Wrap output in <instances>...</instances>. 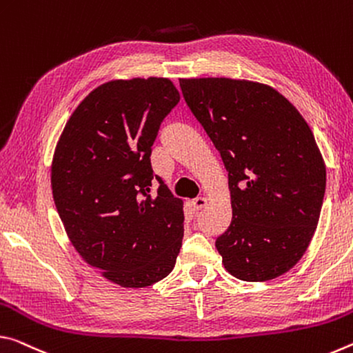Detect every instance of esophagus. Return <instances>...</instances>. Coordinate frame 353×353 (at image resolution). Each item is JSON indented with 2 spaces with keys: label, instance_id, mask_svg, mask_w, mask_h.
Listing matches in <instances>:
<instances>
[{
  "label": "esophagus",
  "instance_id": "esophagus-1",
  "mask_svg": "<svg viewBox=\"0 0 353 353\" xmlns=\"http://www.w3.org/2000/svg\"><path fill=\"white\" fill-rule=\"evenodd\" d=\"M206 203H208V200L205 197H197V199H194L192 201H190V205H192V208H194L195 211L203 210V208L206 206Z\"/></svg>",
  "mask_w": 353,
  "mask_h": 353
}]
</instances>
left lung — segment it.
I'll return each instance as SVG.
<instances>
[{
  "mask_svg": "<svg viewBox=\"0 0 353 353\" xmlns=\"http://www.w3.org/2000/svg\"><path fill=\"white\" fill-rule=\"evenodd\" d=\"M180 85L228 172L233 217L216 241L225 269L244 281L286 274L307 252L325 194L313 131L268 84L183 78Z\"/></svg>",
  "mask_w": 353,
  "mask_h": 353,
  "instance_id": "8db88e82",
  "label": "left lung"
}]
</instances>
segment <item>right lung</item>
Returning a JSON list of instances; mask_svg holds the SVG:
<instances>
[{
  "instance_id": "add662e5",
  "label": "right lung",
  "mask_w": 353,
  "mask_h": 353,
  "mask_svg": "<svg viewBox=\"0 0 353 353\" xmlns=\"http://www.w3.org/2000/svg\"><path fill=\"white\" fill-rule=\"evenodd\" d=\"M180 101L169 78L98 85L65 123L51 189L67 236L85 263L122 288H145L175 268L183 201L161 178L151 192L150 154L161 122Z\"/></svg>"
}]
</instances>
